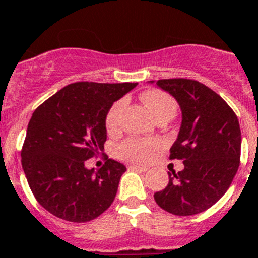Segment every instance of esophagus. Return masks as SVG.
<instances>
[{
  "label": "esophagus",
  "mask_w": 258,
  "mask_h": 258,
  "mask_svg": "<svg viewBox=\"0 0 258 258\" xmlns=\"http://www.w3.org/2000/svg\"><path fill=\"white\" fill-rule=\"evenodd\" d=\"M130 169H133V171H139V172H146L147 171V167H142V165H135V164H131L128 165Z\"/></svg>",
  "instance_id": "obj_1"
}]
</instances>
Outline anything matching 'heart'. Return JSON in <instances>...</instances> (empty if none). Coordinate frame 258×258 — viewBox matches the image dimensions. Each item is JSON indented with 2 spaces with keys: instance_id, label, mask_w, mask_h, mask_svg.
Masks as SVG:
<instances>
[{
  "instance_id": "1",
  "label": "heart",
  "mask_w": 258,
  "mask_h": 258,
  "mask_svg": "<svg viewBox=\"0 0 258 258\" xmlns=\"http://www.w3.org/2000/svg\"><path fill=\"white\" fill-rule=\"evenodd\" d=\"M142 100L146 103L155 118H158L159 115L162 114H175L176 111V103L172 96L160 90H148L142 94ZM124 104V99H119L108 110L107 116H106V127L108 131H114L118 128ZM156 147H158V143L155 140L131 138V139L124 140L122 144H119L115 152L119 158L125 159V160L143 163L150 159Z\"/></svg>"
}]
</instances>
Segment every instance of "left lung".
<instances>
[{
  "mask_svg": "<svg viewBox=\"0 0 258 258\" xmlns=\"http://www.w3.org/2000/svg\"><path fill=\"white\" fill-rule=\"evenodd\" d=\"M156 85L181 108V127L169 159L183 160L184 169L168 172V185L154 195L155 202L172 215L192 216L219 202L236 176L241 155L240 124L227 102L200 82L173 78Z\"/></svg>",
  "mask_w": 258,
  "mask_h": 258,
  "instance_id": "obj_1",
  "label": "left lung"
}]
</instances>
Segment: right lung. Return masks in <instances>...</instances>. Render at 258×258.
I'll return each mask as SVG.
<instances>
[{"instance_id": "obj_1", "label": "right lung", "mask_w": 258, "mask_h": 258, "mask_svg": "<svg viewBox=\"0 0 258 258\" xmlns=\"http://www.w3.org/2000/svg\"><path fill=\"white\" fill-rule=\"evenodd\" d=\"M136 85L77 82L35 108L21 162L31 192L47 212L86 223L112 204L124 165L106 158L103 167L94 171L85 163L103 151L112 103Z\"/></svg>"}]
</instances>
